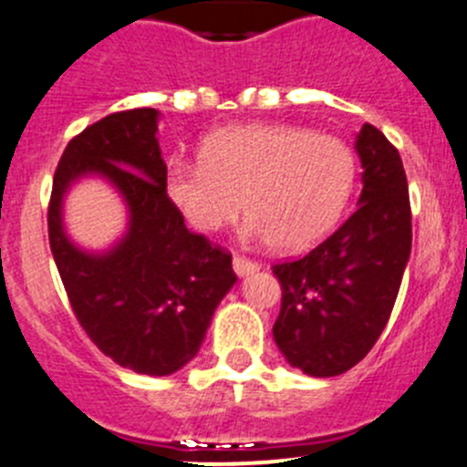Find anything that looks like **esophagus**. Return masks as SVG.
<instances>
[{
  "label": "esophagus",
  "mask_w": 467,
  "mask_h": 467,
  "mask_svg": "<svg viewBox=\"0 0 467 467\" xmlns=\"http://www.w3.org/2000/svg\"><path fill=\"white\" fill-rule=\"evenodd\" d=\"M233 269H234V274H237V275H248V274H253L255 269H260V265H257V262H253V260H248V257L239 255V253H234V255H233Z\"/></svg>",
  "instance_id": "1"
}]
</instances>
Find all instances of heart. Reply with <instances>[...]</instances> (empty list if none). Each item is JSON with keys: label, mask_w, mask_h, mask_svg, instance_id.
Here are the masks:
<instances>
[{"label": "heart", "mask_w": 467, "mask_h": 467, "mask_svg": "<svg viewBox=\"0 0 467 467\" xmlns=\"http://www.w3.org/2000/svg\"><path fill=\"white\" fill-rule=\"evenodd\" d=\"M354 180V150L339 137L251 123L202 139L201 161H171L164 189L196 230L214 233L246 207V237L301 251L335 228Z\"/></svg>", "instance_id": "heart-1"}]
</instances>
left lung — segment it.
Returning <instances> with one entry per match:
<instances>
[{"label": "left lung", "instance_id": "obj_1", "mask_svg": "<svg viewBox=\"0 0 467 467\" xmlns=\"http://www.w3.org/2000/svg\"><path fill=\"white\" fill-rule=\"evenodd\" d=\"M358 207L298 260L274 265L283 289L274 339L310 377H337L369 354L386 328L410 255V201L400 150L365 123Z\"/></svg>", "mask_w": 467, "mask_h": 467}]
</instances>
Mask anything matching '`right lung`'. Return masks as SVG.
I'll list each match as a JSON object with an SVG mask.
<instances>
[{
	"instance_id": "add662e5",
	"label": "right lung",
	"mask_w": 467,
	"mask_h": 467,
	"mask_svg": "<svg viewBox=\"0 0 467 467\" xmlns=\"http://www.w3.org/2000/svg\"><path fill=\"white\" fill-rule=\"evenodd\" d=\"M157 109L104 116L63 150L47 207L49 248L67 301L95 347L120 368L166 377L201 348L221 298L237 275L233 255L184 225L164 189ZM98 172L124 193L130 230L102 256L79 252L62 233V193Z\"/></svg>"
}]
</instances>
